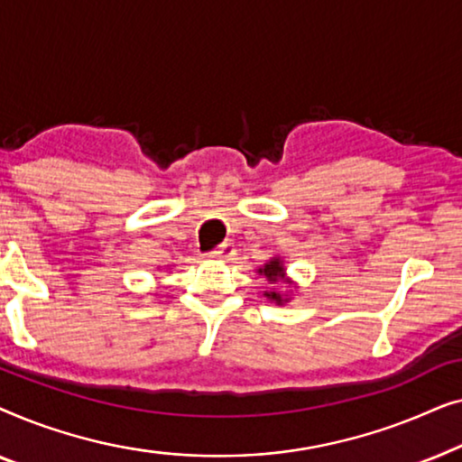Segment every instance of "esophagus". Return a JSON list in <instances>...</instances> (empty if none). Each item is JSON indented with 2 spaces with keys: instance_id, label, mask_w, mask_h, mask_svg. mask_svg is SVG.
I'll use <instances>...</instances> for the list:
<instances>
[{
  "instance_id": "esophagus-1",
  "label": "esophagus",
  "mask_w": 462,
  "mask_h": 462,
  "mask_svg": "<svg viewBox=\"0 0 462 462\" xmlns=\"http://www.w3.org/2000/svg\"><path fill=\"white\" fill-rule=\"evenodd\" d=\"M236 245H233L231 242H225V244H220L218 248H214L212 252H210V256L212 258H217V261H231L233 256H236Z\"/></svg>"
}]
</instances>
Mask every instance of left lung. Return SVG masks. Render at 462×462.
I'll list each match as a JSON object with an SVG mask.
<instances>
[{
    "instance_id": "obj_1",
    "label": "left lung",
    "mask_w": 462,
    "mask_h": 462,
    "mask_svg": "<svg viewBox=\"0 0 462 462\" xmlns=\"http://www.w3.org/2000/svg\"><path fill=\"white\" fill-rule=\"evenodd\" d=\"M256 273L263 275V277H267V282L271 283V286H273V288L264 290V296H267V300L275 302V305H286V302L292 300V294H288V292L282 294L280 290H277V286H280V283H286L288 288H299L288 277L286 264H283V258L282 256H271L269 261L263 264V267L256 269Z\"/></svg>"
}]
</instances>
